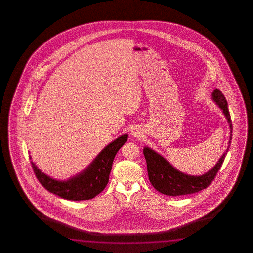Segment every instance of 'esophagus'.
<instances>
[{
    "label": "esophagus",
    "instance_id": "esophagus-1",
    "mask_svg": "<svg viewBox=\"0 0 253 253\" xmlns=\"http://www.w3.org/2000/svg\"><path fill=\"white\" fill-rule=\"evenodd\" d=\"M133 134L134 137H140L141 135V132L139 129L135 128L133 131Z\"/></svg>",
    "mask_w": 253,
    "mask_h": 253
}]
</instances>
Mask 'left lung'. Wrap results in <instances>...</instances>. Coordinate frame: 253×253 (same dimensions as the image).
<instances>
[{"mask_svg": "<svg viewBox=\"0 0 253 253\" xmlns=\"http://www.w3.org/2000/svg\"><path fill=\"white\" fill-rule=\"evenodd\" d=\"M212 99L214 100L215 103H218V106L226 116L230 126V133H232L233 126L231 118L227 108V100L224 94L220 90L215 89L212 93ZM231 135L229 143L231 142ZM228 148L218 160V163L210 171H207L204 175L191 176L187 175L178 171L168 163L163 157L155 152L154 150L145 147L143 150V154L145 157L150 183L159 192L171 197L189 195L206 189L213 181L218 170L222 166Z\"/></svg>", "mask_w": 253, "mask_h": 253, "instance_id": "obj_1", "label": "left lung"}]
</instances>
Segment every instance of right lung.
Returning a JSON list of instances; mask_svg holds the SVG:
<instances>
[{"label": "right lung", "instance_id": "add662e5", "mask_svg": "<svg viewBox=\"0 0 253 253\" xmlns=\"http://www.w3.org/2000/svg\"><path fill=\"white\" fill-rule=\"evenodd\" d=\"M126 140L127 134H124L112 141L100 152L85 171L66 181L54 180L45 175L33 162L32 167L40 183L47 191L72 201L92 199L107 186L113 159Z\"/></svg>", "mask_w": 253, "mask_h": 253}]
</instances>
